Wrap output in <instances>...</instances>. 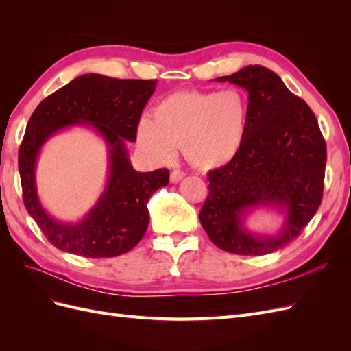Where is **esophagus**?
I'll return each instance as SVG.
<instances>
[{
    "label": "esophagus",
    "instance_id": "esophagus-1",
    "mask_svg": "<svg viewBox=\"0 0 351 351\" xmlns=\"http://www.w3.org/2000/svg\"><path fill=\"white\" fill-rule=\"evenodd\" d=\"M183 177H184L183 171H180V169H174V171L171 173V176H169V180H171V183L176 184L178 182H182Z\"/></svg>",
    "mask_w": 351,
    "mask_h": 351
}]
</instances>
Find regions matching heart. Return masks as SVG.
I'll return each mask as SVG.
<instances>
[{
    "label": "heart",
    "mask_w": 351,
    "mask_h": 351,
    "mask_svg": "<svg viewBox=\"0 0 351 351\" xmlns=\"http://www.w3.org/2000/svg\"><path fill=\"white\" fill-rule=\"evenodd\" d=\"M250 105L236 89L177 90L154 108V120L137 124L141 149L159 164H168L183 147L195 167L210 171L230 164L247 134Z\"/></svg>",
    "instance_id": "b5f03b06"
}]
</instances>
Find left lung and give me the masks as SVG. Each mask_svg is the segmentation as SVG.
I'll return each instance as SVG.
<instances>
[{"mask_svg": "<svg viewBox=\"0 0 351 351\" xmlns=\"http://www.w3.org/2000/svg\"><path fill=\"white\" fill-rule=\"evenodd\" d=\"M215 80L246 90L250 115L239 155L208 174L209 193L199 214L200 224L222 250L268 254L299 237L319 208L326 145L309 105L269 69L247 66ZM259 208L283 217L277 233L247 228L248 217Z\"/></svg>", "mask_w": 351, "mask_h": 351, "instance_id": "obj_1", "label": "left lung"}]
</instances>
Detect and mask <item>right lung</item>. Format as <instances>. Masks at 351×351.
<instances>
[{
	"label": "right lung",
	"mask_w": 351,
	"mask_h": 351,
	"mask_svg": "<svg viewBox=\"0 0 351 351\" xmlns=\"http://www.w3.org/2000/svg\"><path fill=\"white\" fill-rule=\"evenodd\" d=\"M156 80H120L89 73L49 95L32 114L19 149L23 202L51 244L84 258H114L132 250L149 226L147 200L168 184V169L136 171L127 142L136 141L142 111ZM88 126L108 147V183L95 205L77 221H61L41 205L36 164L43 145L61 131Z\"/></svg>",
	"instance_id": "obj_1"
}]
</instances>
